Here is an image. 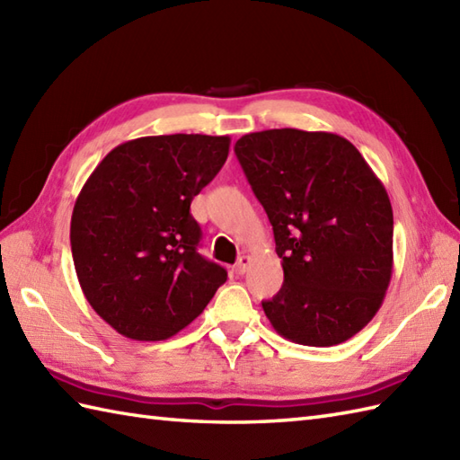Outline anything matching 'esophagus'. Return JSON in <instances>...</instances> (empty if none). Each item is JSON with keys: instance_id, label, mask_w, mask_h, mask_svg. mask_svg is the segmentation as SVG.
<instances>
[{"instance_id": "1", "label": "esophagus", "mask_w": 460, "mask_h": 460, "mask_svg": "<svg viewBox=\"0 0 460 460\" xmlns=\"http://www.w3.org/2000/svg\"><path fill=\"white\" fill-rule=\"evenodd\" d=\"M249 265H251V257H249V255H243V257L235 262V267H233V269H235L237 275H245Z\"/></svg>"}]
</instances>
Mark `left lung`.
Masks as SVG:
<instances>
[{
  "mask_svg": "<svg viewBox=\"0 0 460 460\" xmlns=\"http://www.w3.org/2000/svg\"><path fill=\"white\" fill-rule=\"evenodd\" d=\"M235 154L265 208L285 282L262 310L280 336L336 346L376 316L394 269V211L364 155L332 132L245 134Z\"/></svg>",
  "mask_w": 460,
  "mask_h": 460,
  "instance_id": "obj_1",
  "label": "left lung"
}]
</instances>
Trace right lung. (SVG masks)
Segmentation results:
<instances>
[{"label": "right lung", "instance_id": "right-lung-1", "mask_svg": "<svg viewBox=\"0 0 460 460\" xmlns=\"http://www.w3.org/2000/svg\"><path fill=\"white\" fill-rule=\"evenodd\" d=\"M229 144V136H144L116 146L83 185L71 217L75 270L119 334L168 340L227 280L198 252L190 205L223 168Z\"/></svg>", "mask_w": 460, "mask_h": 460}]
</instances>
